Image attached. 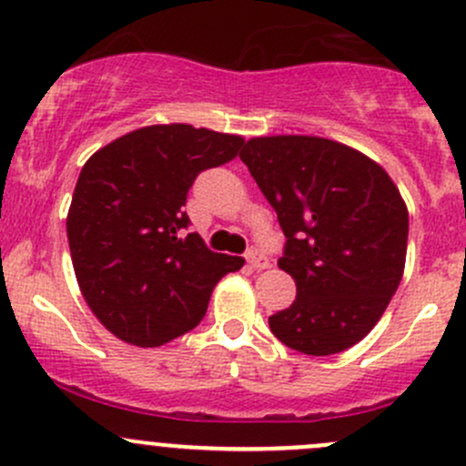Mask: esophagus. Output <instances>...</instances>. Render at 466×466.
<instances>
[{
	"instance_id": "34e87169",
	"label": "esophagus",
	"mask_w": 466,
	"mask_h": 466,
	"mask_svg": "<svg viewBox=\"0 0 466 466\" xmlns=\"http://www.w3.org/2000/svg\"><path fill=\"white\" fill-rule=\"evenodd\" d=\"M246 258H248V266L252 268V270H266V268H270V261H268L266 254H263L261 249H257V248L249 249Z\"/></svg>"
}]
</instances>
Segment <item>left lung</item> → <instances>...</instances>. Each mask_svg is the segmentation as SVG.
Segmentation results:
<instances>
[{
    "label": "left lung",
    "instance_id": "left-lung-1",
    "mask_svg": "<svg viewBox=\"0 0 466 466\" xmlns=\"http://www.w3.org/2000/svg\"><path fill=\"white\" fill-rule=\"evenodd\" d=\"M241 160L286 234L279 268L297 299L268 323L303 355H335L364 339L398 290L409 212L375 160L317 136L248 140Z\"/></svg>",
    "mask_w": 466,
    "mask_h": 466
}]
</instances>
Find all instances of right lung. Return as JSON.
Listing matches in <instances>:
<instances>
[{"mask_svg":"<svg viewBox=\"0 0 466 466\" xmlns=\"http://www.w3.org/2000/svg\"><path fill=\"white\" fill-rule=\"evenodd\" d=\"M241 136L192 125H151L85 163L66 217L73 270L102 326L140 349L185 335L208 312L214 286L243 268L185 234L196 176L229 163Z\"/></svg>","mask_w":466,"mask_h":466,"instance_id":"obj_1","label":"right lung"}]
</instances>
